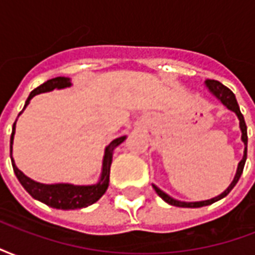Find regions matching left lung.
I'll return each instance as SVG.
<instances>
[{
	"label": "left lung",
	"mask_w": 255,
	"mask_h": 255,
	"mask_svg": "<svg viewBox=\"0 0 255 255\" xmlns=\"http://www.w3.org/2000/svg\"><path fill=\"white\" fill-rule=\"evenodd\" d=\"M205 87L209 90V93L216 97L217 100L223 104V105L228 109V111H232L235 113L238 119H239V128H241L242 132V142L245 143V151H243V158L241 160V162L238 164V169H236L235 176H234V180L231 182V184L228 186L227 190L221 192L220 195L214 198H210V199H206V201H197V202H186V201H179V199H175L172 198L171 195H168L166 192H164L161 188H158L155 184H153V188L155 190V192L160 195L166 203L169 205H173V206H177V208H202V206H208V205H212V203L217 202L220 199H223L224 197H227L231 192V190L235 187V184L238 183V180L241 179L242 172H243V168H245V162H246L247 158V127L246 123H245V117L241 113V109H239V105H238V101L235 98V94L231 91L228 87H225L224 84L220 83L217 80H212V79H208L205 82Z\"/></svg>",
	"instance_id": "obj_1"
}]
</instances>
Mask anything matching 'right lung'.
Here are the masks:
<instances>
[{
    "label": "right lung",
    "mask_w": 255,
    "mask_h": 255,
    "mask_svg": "<svg viewBox=\"0 0 255 255\" xmlns=\"http://www.w3.org/2000/svg\"><path fill=\"white\" fill-rule=\"evenodd\" d=\"M72 86V82L69 78H54L47 80L39 87L32 90L28 95V98L25 101V108L28 106L30 101L35 97V95L41 94V93H49L53 90H61L68 89ZM20 112L19 116L23 113ZM17 116V117H19ZM17 122V119H16ZM16 122L13 123L12 127V135H10V160H12V166L16 177L19 179L20 184L24 187V190L31 197L39 201V202L45 203L50 208L61 209V210H75V209L87 208L90 205L95 203L100 199L105 191L108 190L109 186V175H111V165L112 160H113V151L119 144H122L127 136H120L112 140L111 143L105 147V153H104V158H102V169H101V175L98 182L94 184H71V183H53V184H46V183H39L32 180L31 177L25 176L23 172L20 171L19 168L14 164L13 157H12V146H13V138L14 131H16Z\"/></svg>",
    "instance_id": "add662e5"
}]
</instances>
